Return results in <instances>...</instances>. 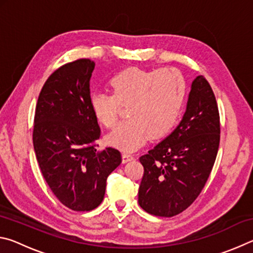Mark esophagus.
Listing matches in <instances>:
<instances>
[{
    "label": "esophagus",
    "instance_id": "1",
    "mask_svg": "<svg viewBox=\"0 0 253 253\" xmlns=\"http://www.w3.org/2000/svg\"><path fill=\"white\" fill-rule=\"evenodd\" d=\"M131 160H134V156L129 153H123V163H127Z\"/></svg>",
    "mask_w": 253,
    "mask_h": 253
}]
</instances>
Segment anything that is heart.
<instances>
[{
	"instance_id": "b5f03b06",
	"label": "heart",
	"mask_w": 253,
	"mask_h": 253,
	"mask_svg": "<svg viewBox=\"0 0 253 253\" xmlns=\"http://www.w3.org/2000/svg\"><path fill=\"white\" fill-rule=\"evenodd\" d=\"M111 92L90 96V109L101 125L117 123L121 105L127 106V121L118 124L107 142L125 152H132L148 137L169 135L179 118L186 95L183 75L173 68L144 70L128 68L110 79Z\"/></svg>"
}]
</instances>
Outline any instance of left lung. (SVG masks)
<instances>
[{"label":"left lung","mask_w":253,"mask_h":253,"mask_svg":"<svg viewBox=\"0 0 253 253\" xmlns=\"http://www.w3.org/2000/svg\"><path fill=\"white\" fill-rule=\"evenodd\" d=\"M220 144V115L203 76L192 83L186 111L172 134L139 157L144 175L138 203L144 211L170 217L182 213L202 192Z\"/></svg>","instance_id":"1"}]
</instances>
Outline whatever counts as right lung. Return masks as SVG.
<instances>
[{
  "label": "right lung",
  "mask_w": 253,
  "mask_h": 253,
  "mask_svg": "<svg viewBox=\"0 0 253 253\" xmlns=\"http://www.w3.org/2000/svg\"><path fill=\"white\" fill-rule=\"evenodd\" d=\"M95 62L78 59L58 68L37 102L33 146L41 173L55 198L72 211H91L105 196L108 175L122 154L97 152L100 128L90 109Z\"/></svg>",
  "instance_id": "right-lung-1"
}]
</instances>
